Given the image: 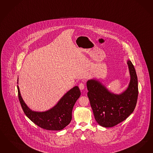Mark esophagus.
<instances>
[{"mask_svg": "<svg viewBox=\"0 0 153 153\" xmlns=\"http://www.w3.org/2000/svg\"><path fill=\"white\" fill-rule=\"evenodd\" d=\"M79 89L80 90H83L85 88V84L84 82H81L79 83Z\"/></svg>", "mask_w": 153, "mask_h": 153, "instance_id": "1", "label": "esophagus"}]
</instances>
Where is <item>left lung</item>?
I'll return each instance as SVG.
<instances>
[{
	"label": "left lung",
	"mask_w": 153,
	"mask_h": 153,
	"mask_svg": "<svg viewBox=\"0 0 153 153\" xmlns=\"http://www.w3.org/2000/svg\"><path fill=\"white\" fill-rule=\"evenodd\" d=\"M130 81L127 89L120 94L109 92L96 79L86 82L88 97L96 121L105 128H110L123 121L134 110L138 95V79L134 67L127 62Z\"/></svg>",
	"instance_id": "left-lung-1"
}]
</instances>
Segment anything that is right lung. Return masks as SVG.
<instances>
[{
    "label": "right lung",
    "instance_id": "right-lung-1",
    "mask_svg": "<svg viewBox=\"0 0 153 153\" xmlns=\"http://www.w3.org/2000/svg\"><path fill=\"white\" fill-rule=\"evenodd\" d=\"M18 91L19 100L25 114L38 126L48 130H61L71 122L73 108L81 95L79 87L76 86L69 91L52 109L38 112L31 110L25 104L18 85Z\"/></svg>",
    "mask_w": 153,
    "mask_h": 153
}]
</instances>
